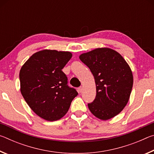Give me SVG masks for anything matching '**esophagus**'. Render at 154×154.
<instances>
[{
	"label": "esophagus",
	"instance_id": "1",
	"mask_svg": "<svg viewBox=\"0 0 154 154\" xmlns=\"http://www.w3.org/2000/svg\"><path fill=\"white\" fill-rule=\"evenodd\" d=\"M78 90V92L81 93V92H82V90H83V88L82 86L79 87V88H78V90Z\"/></svg>",
	"mask_w": 154,
	"mask_h": 154
}]
</instances>
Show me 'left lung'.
I'll return each mask as SVG.
<instances>
[{"label":"left lung","instance_id":"obj_1","mask_svg":"<svg viewBox=\"0 0 154 154\" xmlns=\"http://www.w3.org/2000/svg\"><path fill=\"white\" fill-rule=\"evenodd\" d=\"M79 59L95 80L96 98L88 104L91 113L102 120L113 118L126 106L131 93L133 76L129 65L118 52L106 48L82 54Z\"/></svg>","mask_w":154,"mask_h":154}]
</instances>
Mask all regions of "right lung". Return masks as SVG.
<instances>
[{"label":"right lung","instance_id":"obj_1","mask_svg":"<svg viewBox=\"0 0 154 154\" xmlns=\"http://www.w3.org/2000/svg\"><path fill=\"white\" fill-rule=\"evenodd\" d=\"M71 57L69 51L44 49L34 54L21 68V93L30 109L45 120L62 118L78 94L68 85L62 71Z\"/></svg>","mask_w":154,"mask_h":154}]
</instances>
